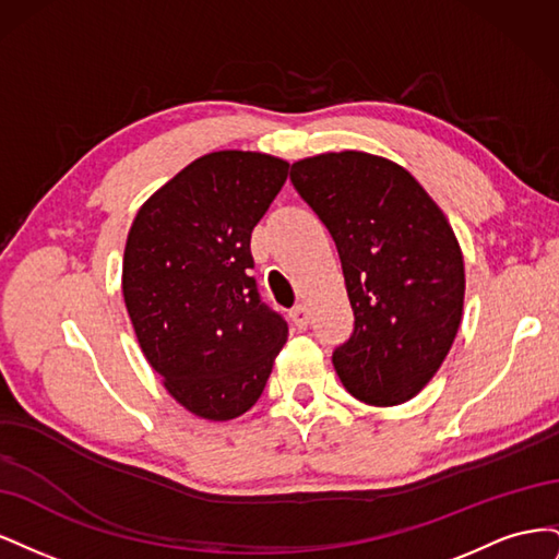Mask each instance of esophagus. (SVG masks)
<instances>
[{
	"instance_id": "esophagus-1",
	"label": "esophagus",
	"mask_w": 559,
	"mask_h": 559,
	"mask_svg": "<svg viewBox=\"0 0 559 559\" xmlns=\"http://www.w3.org/2000/svg\"><path fill=\"white\" fill-rule=\"evenodd\" d=\"M289 317H292L294 326H296L298 331H306V329H308V324H310V312H308L306 306H296V308L289 312Z\"/></svg>"
}]
</instances>
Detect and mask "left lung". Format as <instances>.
Here are the masks:
<instances>
[{"label":"left lung","mask_w":559,"mask_h":559,"mask_svg":"<svg viewBox=\"0 0 559 559\" xmlns=\"http://www.w3.org/2000/svg\"><path fill=\"white\" fill-rule=\"evenodd\" d=\"M292 181L343 263L354 331L333 352L337 378L368 405L411 401L462 324L464 257L452 226L405 167L364 151L302 158Z\"/></svg>","instance_id":"obj_1"}]
</instances>
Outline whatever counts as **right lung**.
Returning a JSON list of instances; mask_svg holds the SVG:
<instances>
[{
  "instance_id": "right-lung-1",
  "label": "right lung",
  "mask_w": 559,
  "mask_h": 559,
  "mask_svg": "<svg viewBox=\"0 0 559 559\" xmlns=\"http://www.w3.org/2000/svg\"><path fill=\"white\" fill-rule=\"evenodd\" d=\"M289 163L214 151L151 195L130 226L123 298L151 368L186 411L245 415L289 335L251 277V230L282 191Z\"/></svg>"
}]
</instances>
